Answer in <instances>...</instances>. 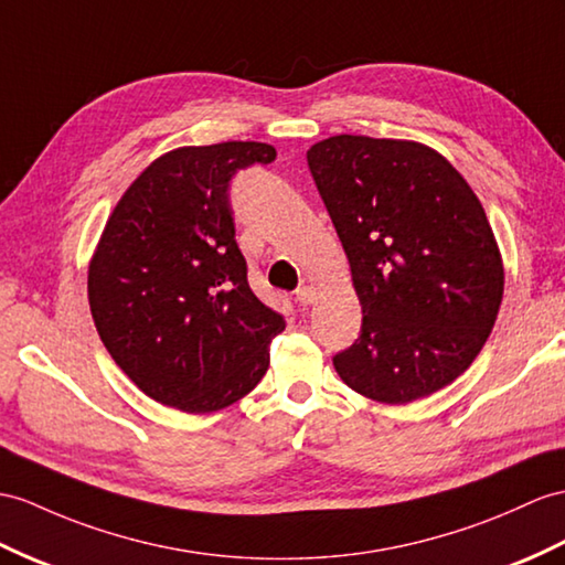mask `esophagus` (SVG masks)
<instances>
[{
  "label": "esophagus",
  "mask_w": 565,
  "mask_h": 565,
  "mask_svg": "<svg viewBox=\"0 0 565 565\" xmlns=\"http://www.w3.org/2000/svg\"><path fill=\"white\" fill-rule=\"evenodd\" d=\"M297 301L301 307H309V305H313L316 301V290L311 285H301L299 290H297Z\"/></svg>",
  "instance_id": "1"
}]
</instances>
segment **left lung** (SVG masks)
I'll return each instance as SVG.
<instances>
[{
    "label": "left lung",
    "instance_id": "obj_1",
    "mask_svg": "<svg viewBox=\"0 0 565 565\" xmlns=\"http://www.w3.org/2000/svg\"><path fill=\"white\" fill-rule=\"evenodd\" d=\"M348 254L362 330L333 356L348 386L386 405L441 391L497 323L503 264L470 184L415 141L330 136L307 150Z\"/></svg>",
    "mask_w": 565,
    "mask_h": 565
}]
</instances>
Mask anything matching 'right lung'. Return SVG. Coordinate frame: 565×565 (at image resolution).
<instances>
[{"mask_svg": "<svg viewBox=\"0 0 565 565\" xmlns=\"http://www.w3.org/2000/svg\"><path fill=\"white\" fill-rule=\"evenodd\" d=\"M275 160L258 141L160 156L115 205L88 266V301L117 366L153 401L189 415L256 388L285 319L246 280L230 182Z\"/></svg>", "mask_w": 565, "mask_h": 565, "instance_id": "1", "label": "right lung"}]
</instances>
